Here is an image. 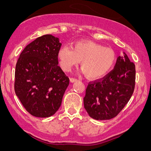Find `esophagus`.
I'll list each match as a JSON object with an SVG mask.
<instances>
[{
  "mask_svg": "<svg viewBox=\"0 0 151 151\" xmlns=\"http://www.w3.org/2000/svg\"><path fill=\"white\" fill-rule=\"evenodd\" d=\"M78 79L77 78H70V81H71V82H76L78 81Z\"/></svg>",
  "mask_w": 151,
  "mask_h": 151,
  "instance_id": "34e87169",
  "label": "esophagus"
}]
</instances>
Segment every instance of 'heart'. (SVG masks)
<instances>
[{
  "label": "heart",
  "instance_id": "heart-1",
  "mask_svg": "<svg viewBox=\"0 0 151 151\" xmlns=\"http://www.w3.org/2000/svg\"><path fill=\"white\" fill-rule=\"evenodd\" d=\"M58 57L62 69L69 71L81 61V68L89 78H98L106 74L115 65L116 55L109 47L90 41H78L73 49L63 45Z\"/></svg>",
  "mask_w": 151,
  "mask_h": 151
}]
</instances>
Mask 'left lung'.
Returning a JSON list of instances; mask_svg holds the SVG:
<instances>
[{
	"instance_id": "1",
	"label": "left lung",
	"mask_w": 151,
	"mask_h": 151,
	"mask_svg": "<svg viewBox=\"0 0 151 151\" xmlns=\"http://www.w3.org/2000/svg\"><path fill=\"white\" fill-rule=\"evenodd\" d=\"M135 85V66L127 54L119 56L112 71L89 82L84 98L86 111L97 120L116 117L129 102Z\"/></svg>"
}]
</instances>
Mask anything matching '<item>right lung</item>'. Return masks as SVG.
<instances>
[{"label":"right lung","instance_id":"obj_1","mask_svg":"<svg viewBox=\"0 0 151 151\" xmlns=\"http://www.w3.org/2000/svg\"><path fill=\"white\" fill-rule=\"evenodd\" d=\"M59 39L47 34L27 45L16 65L14 90L26 111L38 117L54 114L61 106L69 78L58 66Z\"/></svg>","mask_w":151,"mask_h":151}]
</instances>
